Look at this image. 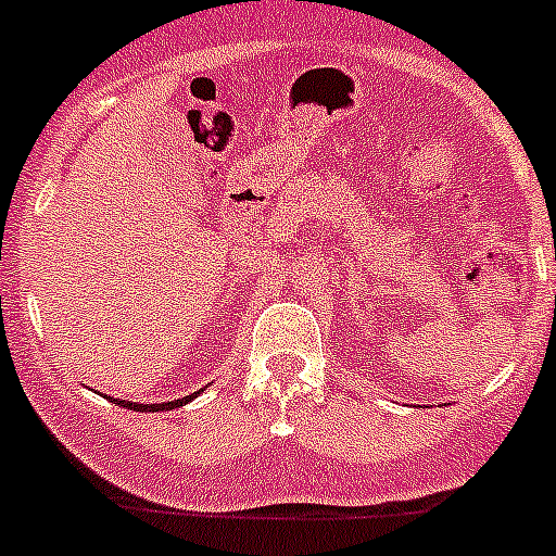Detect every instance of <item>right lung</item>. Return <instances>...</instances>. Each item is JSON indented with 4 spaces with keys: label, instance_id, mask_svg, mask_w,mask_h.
Masks as SVG:
<instances>
[{
    "label": "right lung",
    "instance_id": "add662e5",
    "mask_svg": "<svg viewBox=\"0 0 556 556\" xmlns=\"http://www.w3.org/2000/svg\"><path fill=\"white\" fill-rule=\"evenodd\" d=\"M197 395H200V392H194V395H189V397H180V401H173V403H148V406H144V403H126V401H117V406H123V408H134V412H169V408L184 406V403H189L191 397H197Z\"/></svg>",
    "mask_w": 556,
    "mask_h": 556
}]
</instances>
